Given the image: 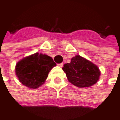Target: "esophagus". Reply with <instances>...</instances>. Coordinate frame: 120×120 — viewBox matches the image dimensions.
<instances>
[{
    "label": "esophagus",
    "mask_w": 120,
    "mask_h": 120,
    "mask_svg": "<svg viewBox=\"0 0 120 120\" xmlns=\"http://www.w3.org/2000/svg\"><path fill=\"white\" fill-rule=\"evenodd\" d=\"M59 67H63V63H60V64H58Z\"/></svg>",
    "instance_id": "34e87169"
}]
</instances>
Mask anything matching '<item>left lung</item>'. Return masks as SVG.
<instances>
[{"label":"left lung","instance_id":"left-lung-1","mask_svg":"<svg viewBox=\"0 0 120 120\" xmlns=\"http://www.w3.org/2000/svg\"><path fill=\"white\" fill-rule=\"evenodd\" d=\"M62 69L69 82L79 87L92 86L97 83L101 75L95 64L79 55L73 57L70 63L64 64Z\"/></svg>","mask_w":120,"mask_h":120}]
</instances>
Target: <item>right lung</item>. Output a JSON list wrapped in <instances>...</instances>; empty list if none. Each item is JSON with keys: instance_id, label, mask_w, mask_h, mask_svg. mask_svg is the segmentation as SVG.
Wrapping results in <instances>:
<instances>
[{"instance_id": "right-lung-1", "label": "right lung", "mask_w": 120, "mask_h": 120, "mask_svg": "<svg viewBox=\"0 0 120 120\" xmlns=\"http://www.w3.org/2000/svg\"><path fill=\"white\" fill-rule=\"evenodd\" d=\"M56 66L51 57L35 53L19 60L15 67V74L23 85L37 89L45 83L50 71Z\"/></svg>"}]
</instances>
